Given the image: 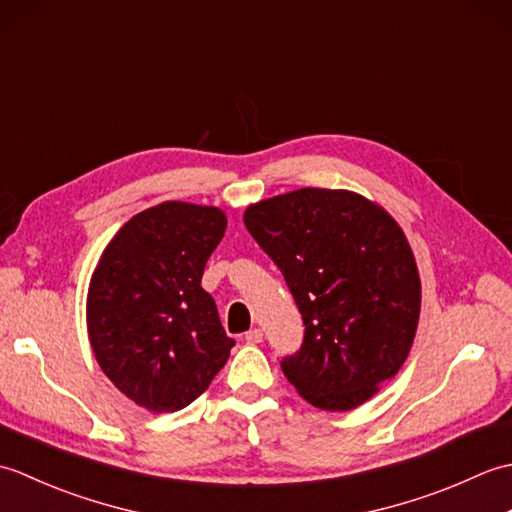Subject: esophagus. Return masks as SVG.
I'll return each mask as SVG.
<instances>
[{
	"label": "esophagus",
	"mask_w": 512,
	"mask_h": 512,
	"mask_svg": "<svg viewBox=\"0 0 512 512\" xmlns=\"http://www.w3.org/2000/svg\"><path fill=\"white\" fill-rule=\"evenodd\" d=\"M244 341H246V343H250V345H257V343H262V341H264V332L259 330V328L248 330V332L244 334Z\"/></svg>",
	"instance_id": "1"
}]
</instances>
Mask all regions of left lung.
<instances>
[{"label": "left lung", "instance_id": "8db88e82", "mask_svg": "<svg viewBox=\"0 0 512 512\" xmlns=\"http://www.w3.org/2000/svg\"><path fill=\"white\" fill-rule=\"evenodd\" d=\"M244 224L286 279L303 341L284 369L310 405L347 411L405 363L420 277L405 233L363 195L299 189L248 206Z\"/></svg>", "mask_w": 512, "mask_h": 512}]
</instances>
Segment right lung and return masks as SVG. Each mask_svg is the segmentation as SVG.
<instances>
[{
    "mask_svg": "<svg viewBox=\"0 0 512 512\" xmlns=\"http://www.w3.org/2000/svg\"><path fill=\"white\" fill-rule=\"evenodd\" d=\"M226 231L215 206L162 202L134 215L96 266L88 332L105 376L149 411H180L204 394L235 341L202 288Z\"/></svg>",
    "mask_w": 512,
    "mask_h": 512,
    "instance_id": "add662e5",
    "label": "right lung"
}]
</instances>
